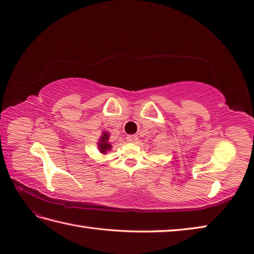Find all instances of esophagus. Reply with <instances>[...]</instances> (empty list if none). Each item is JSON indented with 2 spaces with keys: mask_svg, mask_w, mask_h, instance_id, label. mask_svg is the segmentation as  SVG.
I'll return each mask as SVG.
<instances>
[{
  "mask_svg": "<svg viewBox=\"0 0 254 254\" xmlns=\"http://www.w3.org/2000/svg\"><path fill=\"white\" fill-rule=\"evenodd\" d=\"M126 139H127V141H129V142H136L138 140V136H137V134H128Z\"/></svg>",
  "mask_w": 254,
  "mask_h": 254,
  "instance_id": "34e87169",
  "label": "esophagus"
}]
</instances>
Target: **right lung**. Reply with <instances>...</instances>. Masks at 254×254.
Masks as SVG:
<instances>
[{
	"label": "right lung",
	"instance_id": "add662e5",
	"mask_svg": "<svg viewBox=\"0 0 254 254\" xmlns=\"http://www.w3.org/2000/svg\"><path fill=\"white\" fill-rule=\"evenodd\" d=\"M108 140H109V133L104 132L103 136L101 137L100 142H99V149L101 151V153H105L106 151L110 150L111 144L108 142Z\"/></svg>",
	"mask_w": 254,
	"mask_h": 254
}]
</instances>
